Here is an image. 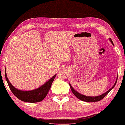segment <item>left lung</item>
Instances as JSON below:
<instances>
[{"label": "left lung", "mask_w": 125, "mask_h": 125, "mask_svg": "<svg viewBox=\"0 0 125 125\" xmlns=\"http://www.w3.org/2000/svg\"><path fill=\"white\" fill-rule=\"evenodd\" d=\"M110 41H111V42L112 43V44L114 45V43H113V42L111 40V39L110 38ZM117 78L116 79V81L115 83V84L114 86H112V87L111 88H110V90L108 91H107L106 92L104 93V94H102L101 95H100V96H95V97H91V96H84V95H83L82 94H80V93L77 92V91L74 90V88H73L72 86H71V85L70 84V87L71 90H72V92H73V94H74V96L78 98V99H80V100L81 101H85V102H97L101 100L102 99L104 98V97H105L107 94L109 92H110V91L112 90V89L115 86V85L116 84V82H117Z\"/></svg>", "instance_id": "obj_1"}]
</instances>
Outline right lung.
Returning <instances> with one entry per match:
<instances>
[{
    "label": "right lung",
    "instance_id": "1",
    "mask_svg": "<svg viewBox=\"0 0 125 125\" xmlns=\"http://www.w3.org/2000/svg\"><path fill=\"white\" fill-rule=\"evenodd\" d=\"M55 76H56V74L53 76L50 80L47 81V82H45L40 87L31 91H24L18 90L11 85L7 78V73H6V71H5V79L7 80L10 89L14 95L22 101L30 103H35L42 101L45 97V96L48 94L49 90H50L51 85H52L53 81L54 80Z\"/></svg>",
    "mask_w": 125,
    "mask_h": 125
}]
</instances>
